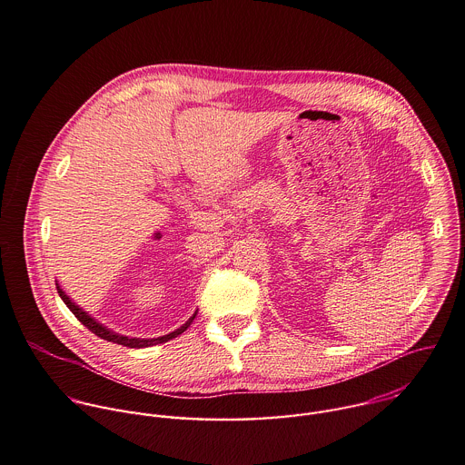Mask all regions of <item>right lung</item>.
I'll use <instances>...</instances> for the list:
<instances>
[{"mask_svg": "<svg viewBox=\"0 0 465 465\" xmlns=\"http://www.w3.org/2000/svg\"><path fill=\"white\" fill-rule=\"evenodd\" d=\"M56 291H58V294H60V298H62V302L65 303V307H68L75 316H77V320L84 325V327H88L94 335H97V337H101V339H104V341H108V342H114V344H121V346H126V348H136V350H140V348H149V346H156V344H163V342H169V341H173V339H176L178 335H182L183 331L191 325V322L194 320V316H196V311H194V314L185 322V323H182L178 329H174V331H171V333H167V335H162V337H156V339H138V337H126V335H121V333H115V331H112V329H108L104 323H101L99 320H95L92 314H88L83 307H79L68 294H65L64 291H62V287L56 283Z\"/></svg>", "mask_w": 465, "mask_h": 465, "instance_id": "1", "label": "right lung"}]
</instances>
